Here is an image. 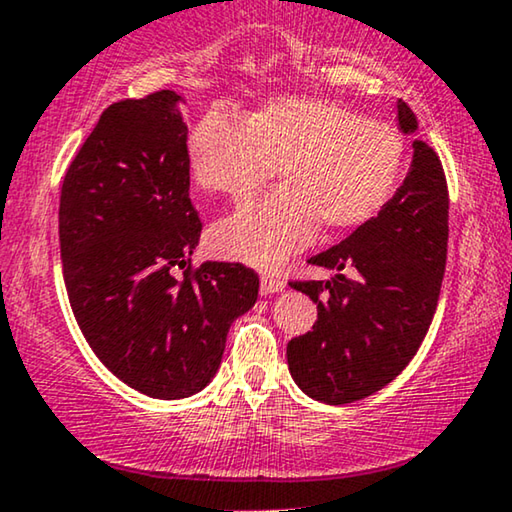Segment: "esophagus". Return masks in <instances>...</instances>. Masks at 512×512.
Here are the masks:
<instances>
[{
	"label": "esophagus",
	"mask_w": 512,
	"mask_h": 512,
	"mask_svg": "<svg viewBox=\"0 0 512 512\" xmlns=\"http://www.w3.org/2000/svg\"><path fill=\"white\" fill-rule=\"evenodd\" d=\"M283 287H285V280L280 278L278 273H271V271L262 273V283H259V290H262V294L283 292Z\"/></svg>",
	"instance_id": "obj_1"
}]
</instances>
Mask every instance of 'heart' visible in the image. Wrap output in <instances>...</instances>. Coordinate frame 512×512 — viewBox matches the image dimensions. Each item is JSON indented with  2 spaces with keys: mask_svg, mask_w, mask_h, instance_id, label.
Here are the masks:
<instances>
[{
  "mask_svg": "<svg viewBox=\"0 0 512 512\" xmlns=\"http://www.w3.org/2000/svg\"><path fill=\"white\" fill-rule=\"evenodd\" d=\"M406 148L383 120L325 97H278L248 120L225 109L201 118L187 162L201 190L243 204L280 164L283 187L213 229L215 253L276 269L315 239L376 218L397 192Z\"/></svg>",
  "mask_w": 512,
  "mask_h": 512,
  "instance_id": "heart-1",
  "label": "heart"
}]
</instances>
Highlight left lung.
Returning a JSON list of instances; mask_svg holds the SVG:
<instances>
[{
  "label": "left lung",
  "mask_w": 512,
  "mask_h": 512,
  "mask_svg": "<svg viewBox=\"0 0 512 512\" xmlns=\"http://www.w3.org/2000/svg\"><path fill=\"white\" fill-rule=\"evenodd\" d=\"M403 134L417 132L406 102ZM448 257V183L434 148L415 139L406 181L376 218L308 262L338 271L297 280L318 304L313 331L287 343V366L315 401L341 406L383 390L420 348L434 318ZM355 268L345 279L340 271Z\"/></svg>",
  "instance_id": "1"
}]
</instances>
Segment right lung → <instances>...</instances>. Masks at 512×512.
Returning a JSON list of instances; mask_svg holds the SVG:
<instances>
[{"instance_id":"obj_1","label":"right lung","mask_w":512,"mask_h":512,"mask_svg":"<svg viewBox=\"0 0 512 512\" xmlns=\"http://www.w3.org/2000/svg\"><path fill=\"white\" fill-rule=\"evenodd\" d=\"M178 102L160 90L111 104L60 194L62 271L78 327L115 378L153 399H185L211 383L229 327L259 290L243 264H190L201 220Z\"/></svg>"}]
</instances>
